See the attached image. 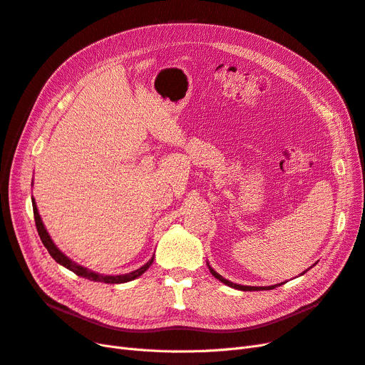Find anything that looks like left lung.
Wrapping results in <instances>:
<instances>
[{
    "label": "left lung",
    "instance_id": "obj_1",
    "mask_svg": "<svg viewBox=\"0 0 365 365\" xmlns=\"http://www.w3.org/2000/svg\"><path fill=\"white\" fill-rule=\"evenodd\" d=\"M208 269H210V272H212L215 277L217 279V280H220L222 283H225V284H228V286H231V288H235V289H240V291H268V289H274L275 286H280V284H274V286H263V288H257V286H242V284H236V283H231L230 280H227V279H224L222 275L220 274H217L212 267H210L208 264ZM306 272V271H304ZM303 272V274H304Z\"/></svg>",
    "mask_w": 365,
    "mask_h": 365
}]
</instances>
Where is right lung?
I'll return each mask as SVG.
<instances>
[{
    "label": "right lung",
    "mask_w": 365,
    "mask_h": 365,
    "mask_svg": "<svg viewBox=\"0 0 365 365\" xmlns=\"http://www.w3.org/2000/svg\"><path fill=\"white\" fill-rule=\"evenodd\" d=\"M31 202H33V216H35L36 230H38V235H39V237H41V240H42L43 247L47 248V251L50 252V256H51L54 260H56L58 263H61L62 267H65V268H68L70 271H73L76 275H79V277H83V279H88V280H93V282L111 283V284H114V283H125V282H130V280H134V279L140 277V275H141L143 272H145V271L150 267V264H152L153 257L145 264V267H141V268H138V269H135V271H132V272H129V274H123V275H102V274H96V272H93V271H90V269H86V268L81 267V264H77V263L71 262L67 256H65L63 252L59 251V248H58L56 245L53 244V240H51V237L48 236L46 227H43V224H42L41 216H39V213H38L36 204H35V200H33Z\"/></svg>",
    "instance_id": "1"
}]
</instances>
